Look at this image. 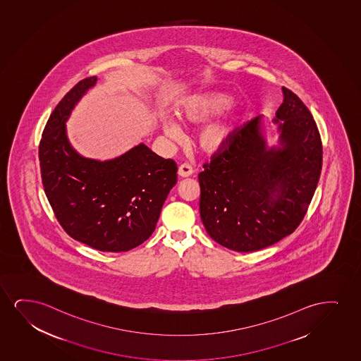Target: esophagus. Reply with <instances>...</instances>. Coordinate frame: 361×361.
<instances>
[{"label":"esophagus","instance_id":"obj_1","mask_svg":"<svg viewBox=\"0 0 361 361\" xmlns=\"http://www.w3.org/2000/svg\"><path fill=\"white\" fill-rule=\"evenodd\" d=\"M192 166H191L190 164H188V163H183V164H181L180 166H178V176H181V178H188V176H191V175H192Z\"/></svg>","mask_w":361,"mask_h":361}]
</instances>
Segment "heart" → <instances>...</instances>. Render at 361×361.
Listing matches in <instances>:
<instances>
[{"instance_id":"obj_1","label":"heart","mask_w":361,"mask_h":361,"mask_svg":"<svg viewBox=\"0 0 361 361\" xmlns=\"http://www.w3.org/2000/svg\"><path fill=\"white\" fill-rule=\"evenodd\" d=\"M234 105V98L221 92H202L193 94L183 100L178 106V115L183 122L201 123L211 117L225 113ZM238 117L226 116L202 128L197 136V145L206 154H216L224 150L233 141L238 130ZM165 135L178 140L181 136V128L178 122L171 118L163 122Z\"/></svg>"}]
</instances>
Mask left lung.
Returning <instances> with one entry per match:
<instances>
[{
    "label": "left lung",
    "mask_w": 361,
    "mask_h": 361,
    "mask_svg": "<svg viewBox=\"0 0 361 361\" xmlns=\"http://www.w3.org/2000/svg\"><path fill=\"white\" fill-rule=\"evenodd\" d=\"M278 145H268L262 116L238 128L233 141L198 175L200 214L218 244L252 252L290 235L304 219L322 169V143L299 97L281 88Z\"/></svg>",
    "instance_id": "1"
}]
</instances>
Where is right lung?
<instances>
[{
  "instance_id": "1",
  "label": "right lung",
  "mask_w": 361,
  "mask_h": 361,
  "mask_svg": "<svg viewBox=\"0 0 361 361\" xmlns=\"http://www.w3.org/2000/svg\"><path fill=\"white\" fill-rule=\"evenodd\" d=\"M97 80H80L47 120L39 145L42 185L71 238L104 252H126L153 234L178 181V166L143 143L104 161L85 158L72 147L66 122Z\"/></svg>"
}]
</instances>
